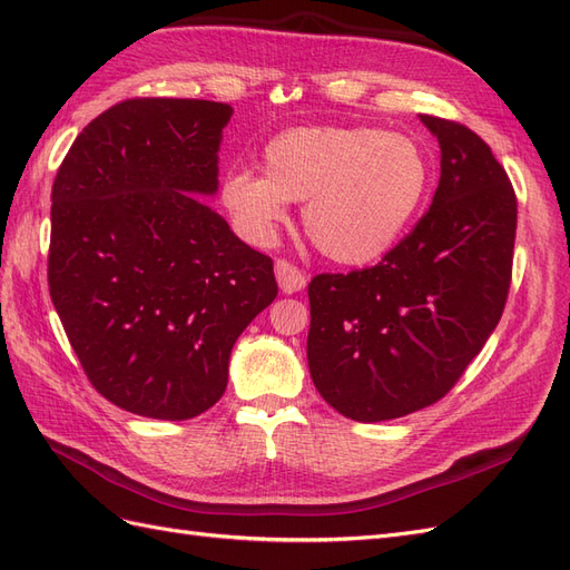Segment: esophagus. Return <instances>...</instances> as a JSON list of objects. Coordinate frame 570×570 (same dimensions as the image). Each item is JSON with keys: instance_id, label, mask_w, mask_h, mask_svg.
<instances>
[{"instance_id": "esophagus-1", "label": "esophagus", "mask_w": 570, "mask_h": 570, "mask_svg": "<svg viewBox=\"0 0 570 570\" xmlns=\"http://www.w3.org/2000/svg\"><path fill=\"white\" fill-rule=\"evenodd\" d=\"M275 278H278V285L285 295H295V292L304 289L306 285L304 273L295 264H289L287 258H278V262H275Z\"/></svg>"}]
</instances>
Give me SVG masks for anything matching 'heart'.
<instances>
[{
	"mask_svg": "<svg viewBox=\"0 0 570 570\" xmlns=\"http://www.w3.org/2000/svg\"><path fill=\"white\" fill-rule=\"evenodd\" d=\"M423 149L402 132L366 126L295 128L264 149V176L230 170L220 202L252 243L268 245L287 220V202H304L308 239L337 264L385 256L428 193Z\"/></svg>",
	"mask_w": 570,
	"mask_h": 570,
	"instance_id": "1",
	"label": "heart"
}]
</instances>
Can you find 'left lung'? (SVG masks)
<instances>
[{
  "label": "left lung",
  "instance_id": "obj_1",
  "mask_svg": "<svg viewBox=\"0 0 570 570\" xmlns=\"http://www.w3.org/2000/svg\"><path fill=\"white\" fill-rule=\"evenodd\" d=\"M440 142L433 204L377 266L308 283L306 358L323 400L377 423L435 404L502 318L513 262L515 195L480 137L419 116Z\"/></svg>",
  "mask_w": 570,
  "mask_h": 570
}]
</instances>
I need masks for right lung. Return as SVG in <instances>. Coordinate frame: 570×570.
<instances>
[{
	"label": "right lung",
	"instance_id": "obj_1",
	"mask_svg": "<svg viewBox=\"0 0 570 570\" xmlns=\"http://www.w3.org/2000/svg\"><path fill=\"white\" fill-rule=\"evenodd\" d=\"M230 116L126 99L82 128L51 187V302L95 390L137 416L212 409L235 340L278 295L271 258L202 199Z\"/></svg>",
	"mask_w": 570,
	"mask_h": 570
}]
</instances>
